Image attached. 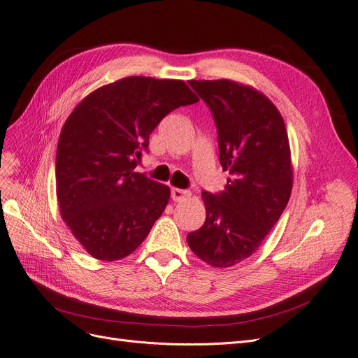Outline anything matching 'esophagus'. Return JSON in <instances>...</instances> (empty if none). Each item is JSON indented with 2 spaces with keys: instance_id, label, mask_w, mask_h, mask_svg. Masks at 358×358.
I'll use <instances>...</instances> for the list:
<instances>
[{
  "instance_id": "34e87169",
  "label": "esophagus",
  "mask_w": 358,
  "mask_h": 358,
  "mask_svg": "<svg viewBox=\"0 0 358 358\" xmlns=\"http://www.w3.org/2000/svg\"><path fill=\"white\" fill-rule=\"evenodd\" d=\"M189 196L188 191H183L179 188H171V199H173L175 203L178 201H183V199H187Z\"/></svg>"
}]
</instances>
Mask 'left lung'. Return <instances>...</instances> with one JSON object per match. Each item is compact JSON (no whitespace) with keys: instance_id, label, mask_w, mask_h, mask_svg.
<instances>
[{"instance_id":"1","label":"left lung","mask_w":358,"mask_h":358,"mask_svg":"<svg viewBox=\"0 0 358 358\" xmlns=\"http://www.w3.org/2000/svg\"><path fill=\"white\" fill-rule=\"evenodd\" d=\"M189 85L213 113L220 164L231 178L222 194L203 192L206 222L187 241L203 262L226 268L259 250L289 201V139L282 114L259 90L231 79Z\"/></svg>"}]
</instances>
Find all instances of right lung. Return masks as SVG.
I'll return each instance as SVG.
<instances>
[{
	"mask_svg": "<svg viewBox=\"0 0 358 358\" xmlns=\"http://www.w3.org/2000/svg\"><path fill=\"white\" fill-rule=\"evenodd\" d=\"M196 101L183 80L129 76L96 88L70 113L57 145V201L94 259H124L162 216L170 188L134 169L162 119Z\"/></svg>",
	"mask_w": 358,
	"mask_h": 358,
	"instance_id": "1",
	"label": "right lung"
}]
</instances>
